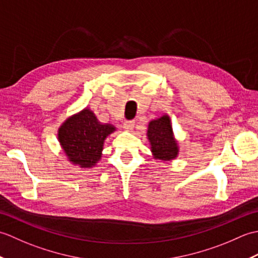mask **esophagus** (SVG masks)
Returning <instances> with one entry per match:
<instances>
[{"label":"esophagus","mask_w":258,"mask_h":258,"mask_svg":"<svg viewBox=\"0 0 258 258\" xmlns=\"http://www.w3.org/2000/svg\"><path fill=\"white\" fill-rule=\"evenodd\" d=\"M134 125H135V122L134 120H126V122H124V128L127 130V131H132L134 128Z\"/></svg>","instance_id":"34e87169"}]
</instances>
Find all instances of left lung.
Here are the masks:
<instances>
[{
  "mask_svg": "<svg viewBox=\"0 0 258 258\" xmlns=\"http://www.w3.org/2000/svg\"><path fill=\"white\" fill-rule=\"evenodd\" d=\"M146 135L155 160L168 162L178 156V143L174 138L171 118L167 114L152 119L149 123Z\"/></svg>",
  "mask_w": 258,
  "mask_h": 258,
  "instance_id": "1",
  "label": "left lung"
}]
</instances>
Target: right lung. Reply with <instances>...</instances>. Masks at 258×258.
<instances>
[{
  "label": "right lung",
  "instance_id": "obj_1",
  "mask_svg": "<svg viewBox=\"0 0 258 258\" xmlns=\"http://www.w3.org/2000/svg\"><path fill=\"white\" fill-rule=\"evenodd\" d=\"M116 131L103 124L90 108L68 117L59 126L57 140L68 160L81 168H91L101 160L104 141Z\"/></svg>",
  "mask_w": 258,
  "mask_h": 258
}]
</instances>
